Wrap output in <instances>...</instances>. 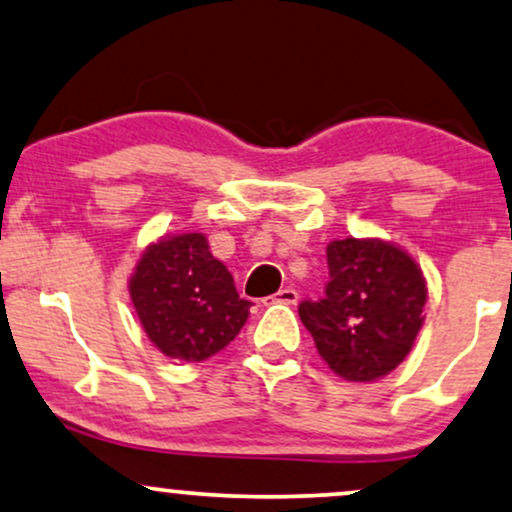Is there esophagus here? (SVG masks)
<instances>
[{
    "label": "esophagus",
    "mask_w": 512,
    "mask_h": 512,
    "mask_svg": "<svg viewBox=\"0 0 512 512\" xmlns=\"http://www.w3.org/2000/svg\"><path fill=\"white\" fill-rule=\"evenodd\" d=\"M296 301H299V294H296L292 287H282L280 292L270 296V304H285V306H294Z\"/></svg>",
    "instance_id": "34e87169"
}]
</instances>
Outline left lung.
Here are the masks:
<instances>
[{"instance_id":"8db88e82","label":"left lung","mask_w":512,"mask_h":512,"mask_svg":"<svg viewBox=\"0 0 512 512\" xmlns=\"http://www.w3.org/2000/svg\"><path fill=\"white\" fill-rule=\"evenodd\" d=\"M330 282L299 318L334 375L375 382L403 363L425 323L427 280L406 249L380 237L327 244Z\"/></svg>"}]
</instances>
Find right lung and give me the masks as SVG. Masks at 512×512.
<instances>
[{"mask_svg":"<svg viewBox=\"0 0 512 512\" xmlns=\"http://www.w3.org/2000/svg\"><path fill=\"white\" fill-rule=\"evenodd\" d=\"M144 334L163 356L201 363L225 349L249 320L232 273L204 232H166L144 246L128 277Z\"/></svg>","mask_w":512,"mask_h":512,"instance_id":"add662e5","label":"right lung"}]
</instances>
